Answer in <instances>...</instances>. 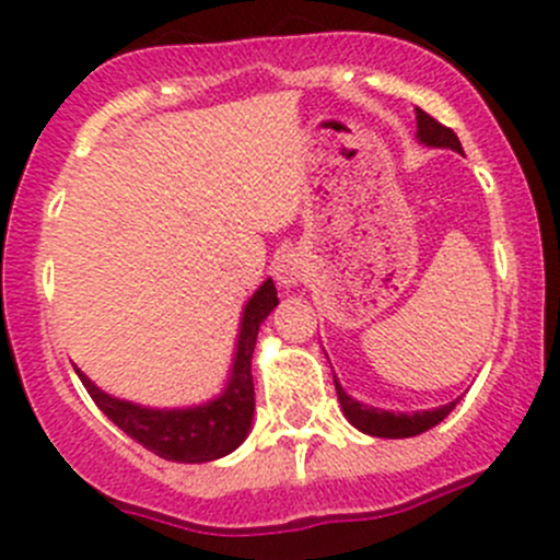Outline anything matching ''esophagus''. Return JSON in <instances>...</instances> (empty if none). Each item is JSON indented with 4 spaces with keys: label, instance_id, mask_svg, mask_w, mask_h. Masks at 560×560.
Wrapping results in <instances>:
<instances>
[{
    "label": "esophagus",
    "instance_id": "1",
    "mask_svg": "<svg viewBox=\"0 0 560 560\" xmlns=\"http://www.w3.org/2000/svg\"><path fill=\"white\" fill-rule=\"evenodd\" d=\"M303 276H306V262L301 259V254L295 252L281 254L279 262H276V281H279V287L292 290V287L301 284Z\"/></svg>",
    "mask_w": 560,
    "mask_h": 560
}]
</instances>
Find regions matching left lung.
Listing matches in <instances>:
<instances>
[{
    "label": "left lung",
    "mask_w": 560,
    "mask_h": 560,
    "mask_svg": "<svg viewBox=\"0 0 560 560\" xmlns=\"http://www.w3.org/2000/svg\"><path fill=\"white\" fill-rule=\"evenodd\" d=\"M415 118H417V140H420L422 145H431V149H450V151H457V154H463L460 140H457L453 129L442 127L436 118H431L425 110H420V107H415ZM332 382H336L338 404H341L343 417H347L358 431L369 433V436H380V439L420 436V433L431 431L433 425H439V422L455 409L457 400H460L457 398L453 404L436 406V409L411 411L409 415V411H387V409H376V406H369V404H360V400H354L347 389L338 385L336 376H332Z\"/></svg>",
    "instance_id": "left-lung-1"
}]
</instances>
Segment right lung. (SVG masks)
<instances>
[{
    "mask_svg": "<svg viewBox=\"0 0 560 560\" xmlns=\"http://www.w3.org/2000/svg\"><path fill=\"white\" fill-rule=\"evenodd\" d=\"M279 306L273 279H265L241 314L238 341H235L233 365L222 393L197 406H175V409H154V406L132 404L105 393L75 369L83 387L103 409L110 422H116L129 439L143 444L154 455L175 463H208L230 455L246 442L254 420V380L252 354L257 343L259 325Z\"/></svg>",
    "mask_w": 560,
    "mask_h": 560,
    "instance_id": "obj_1",
    "label": "right lung"
}]
</instances>
